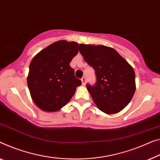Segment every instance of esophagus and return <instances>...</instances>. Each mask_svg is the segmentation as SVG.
<instances>
[{
  "label": "esophagus",
  "mask_w": 160,
  "mask_h": 160,
  "mask_svg": "<svg viewBox=\"0 0 160 160\" xmlns=\"http://www.w3.org/2000/svg\"><path fill=\"white\" fill-rule=\"evenodd\" d=\"M82 84L83 85H85L86 84V82H87V79H86V77H82Z\"/></svg>",
  "instance_id": "obj_1"
}]
</instances>
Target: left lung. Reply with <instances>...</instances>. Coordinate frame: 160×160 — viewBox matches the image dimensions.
<instances>
[{"mask_svg":"<svg viewBox=\"0 0 160 160\" xmlns=\"http://www.w3.org/2000/svg\"><path fill=\"white\" fill-rule=\"evenodd\" d=\"M79 46L83 59L96 72V85H87L95 104L107 114L121 112L136 90L132 66L111 47L82 43Z\"/></svg>","mask_w":160,"mask_h":160,"instance_id":"obj_1","label":"left lung"}]
</instances>
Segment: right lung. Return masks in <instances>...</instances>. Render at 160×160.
Wrapping results in <instances>:
<instances>
[{"label":"right lung","mask_w":160,"mask_h":160,"mask_svg":"<svg viewBox=\"0 0 160 160\" xmlns=\"http://www.w3.org/2000/svg\"><path fill=\"white\" fill-rule=\"evenodd\" d=\"M77 42L65 40L51 43L31 61L27 83L32 100L44 112L60 110L82 84L70 62L78 52Z\"/></svg>","instance_id":"obj_1"}]
</instances>
